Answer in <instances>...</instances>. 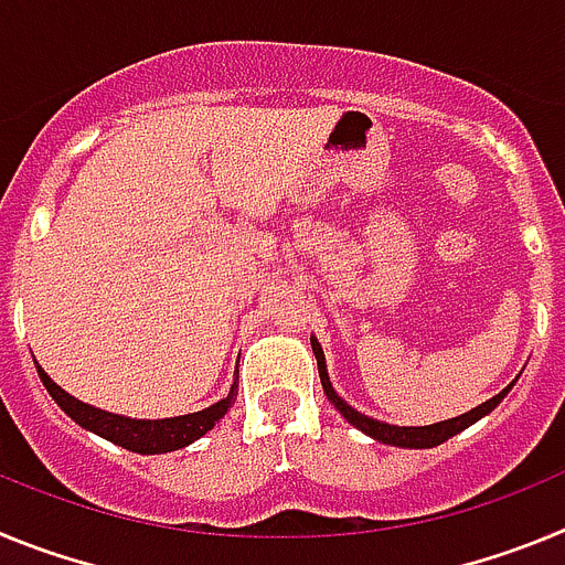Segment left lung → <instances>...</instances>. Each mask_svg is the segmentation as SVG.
I'll return each instance as SVG.
<instances>
[{"label":"left lung","instance_id":"left-lung-1","mask_svg":"<svg viewBox=\"0 0 565 565\" xmlns=\"http://www.w3.org/2000/svg\"><path fill=\"white\" fill-rule=\"evenodd\" d=\"M311 348H313V356H317V364H319L322 391H326V396L331 398L333 407H337V411L348 418V424H353V427H356V430H362L364 436L376 438V441H382V444H393V447H404V450H430V447H438V444H444L447 438H452V436H458L461 430H467L469 424H476L478 418H483L487 413L495 411L498 404L503 402V396L512 391V384H509V387H503V391L498 393V396L489 398V402L478 404V407H472V411L463 413V416L447 418V422L427 424V427H396V424L376 422V418L353 411L351 404L344 402V398L331 387V379H328V367H326V353H322V344H319L313 337H311Z\"/></svg>","mask_w":565,"mask_h":565}]
</instances>
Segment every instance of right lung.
Returning a JSON list of instances; mask_svg holds the SVG:
<instances>
[{"label": "right lung", "mask_w": 565, "mask_h": 565, "mask_svg": "<svg viewBox=\"0 0 565 565\" xmlns=\"http://www.w3.org/2000/svg\"><path fill=\"white\" fill-rule=\"evenodd\" d=\"M39 379L47 387V393L53 396V402L67 413L78 427L96 433V436L107 438V441L118 444L124 450L141 452V456H158V452H172L189 447L192 441H198L201 436H206L214 424L221 422L228 413V407L234 404L237 396V382L232 384L226 398H221L217 404L206 407V411L189 413V416H174V418H158V422H149V418H127L115 416V413L98 411V407H89V404L78 402V398L70 396L67 391H62L47 373L36 364Z\"/></svg>", "instance_id": "add662e5"}]
</instances>
